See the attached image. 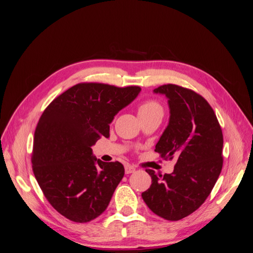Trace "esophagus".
<instances>
[{"label": "esophagus", "mask_w": 253, "mask_h": 253, "mask_svg": "<svg viewBox=\"0 0 253 253\" xmlns=\"http://www.w3.org/2000/svg\"><path fill=\"white\" fill-rule=\"evenodd\" d=\"M135 167L131 166V165H126L125 166V172L126 174H131V173H134L135 172Z\"/></svg>", "instance_id": "obj_1"}]
</instances>
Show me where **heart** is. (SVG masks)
<instances>
[{"instance_id":"1","label":"heart","mask_w":253,"mask_h":253,"mask_svg":"<svg viewBox=\"0 0 253 253\" xmlns=\"http://www.w3.org/2000/svg\"><path fill=\"white\" fill-rule=\"evenodd\" d=\"M163 106L156 100H147L142 102L138 108V114H152V113H162L163 114Z\"/></svg>"}]
</instances>
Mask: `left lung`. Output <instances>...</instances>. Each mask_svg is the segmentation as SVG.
Returning <instances> with one entry per match:
<instances>
[{"label":"left lung","instance_id":"8db88e82","mask_svg":"<svg viewBox=\"0 0 253 253\" xmlns=\"http://www.w3.org/2000/svg\"><path fill=\"white\" fill-rule=\"evenodd\" d=\"M169 99L170 120L156 143L164 159H176L171 174L145 170L152 185L142 192L156 215L179 220L205 203L223 168V132L211 105L194 90L176 84L154 89Z\"/></svg>","mask_w":253,"mask_h":253}]
</instances>
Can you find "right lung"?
<instances>
[{"label": "right lung", "mask_w": 253, "mask_h": 253, "mask_svg": "<svg viewBox=\"0 0 253 253\" xmlns=\"http://www.w3.org/2000/svg\"><path fill=\"white\" fill-rule=\"evenodd\" d=\"M139 86L78 83L49 103L38 122L32 164L44 196L61 215L87 223L108 208L125 175L119 162L103 163L91 145L110 137V124L139 94Z\"/></svg>", "instance_id": "right-lung-1"}]
</instances>
